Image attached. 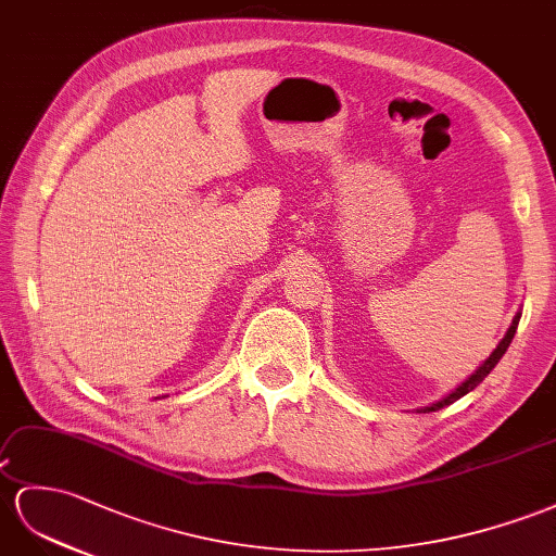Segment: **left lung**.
<instances>
[{"instance_id":"8db88e82","label":"left lung","mask_w":556,"mask_h":556,"mask_svg":"<svg viewBox=\"0 0 556 556\" xmlns=\"http://www.w3.org/2000/svg\"><path fill=\"white\" fill-rule=\"evenodd\" d=\"M519 319H521V312H517L515 319H511L509 329H507V333L503 336L501 343H497V345H495V350L489 354V357L483 359V362L477 366V371H475L472 376H467V378L460 382V386H455L448 394L441 396V400H437V402H432V404H427V406L416 408V414H430V410H439V408H444V406H448V404H453V402H458L460 396H465L467 392H472V390L479 386V382L493 371L495 364L503 359V354L507 352V348H509V343H511V338H515V333H517Z\"/></svg>"}]
</instances>
